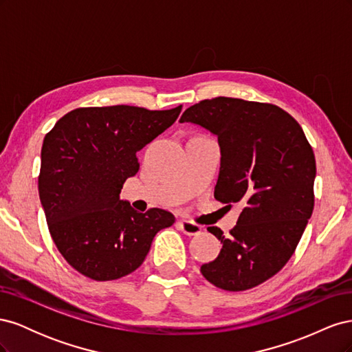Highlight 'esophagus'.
<instances>
[{"instance_id": "34e87169", "label": "esophagus", "mask_w": 352, "mask_h": 352, "mask_svg": "<svg viewBox=\"0 0 352 352\" xmlns=\"http://www.w3.org/2000/svg\"><path fill=\"white\" fill-rule=\"evenodd\" d=\"M176 225L188 236H197L202 230V228L199 225H197V223L190 221V220H179Z\"/></svg>"}]
</instances>
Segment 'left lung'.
Returning <instances> with one entry per match:
<instances>
[{"mask_svg":"<svg viewBox=\"0 0 352 352\" xmlns=\"http://www.w3.org/2000/svg\"><path fill=\"white\" fill-rule=\"evenodd\" d=\"M185 122L217 135L221 166L214 198L242 207L228 238L207 228L223 247L201 273L220 289H251L283 269L313 214V148L300 123L269 102L202 100L185 110Z\"/></svg>","mask_w":352,"mask_h":352,"instance_id":"left-lung-1","label":"left lung"}]
</instances>
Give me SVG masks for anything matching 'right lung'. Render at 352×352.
Returning a JSON list of instances; mask_svg holds the SVG:
<instances>
[{"mask_svg":"<svg viewBox=\"0 0 352 352\" xmlns=\"http://www.w3.org/2000/svg\"><path fill=\"white\" fill-rule=\"evenodd\" d=\"M180 111L182 105L80 107L45 135L41 204L57 250L80 274L105 282L135 272L155 233L175 223L172 212L162 208L138 212L119 194L140 170L136 153L172 126Z\"/></svg>","mask_w":352,"mask_h":352,"instance_id":"obj_1","label":"right lung"}]
</instances>
